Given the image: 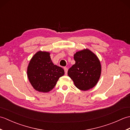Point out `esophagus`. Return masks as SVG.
Segmentation results:
<instances>
[{"label":"esophagus","instance_id":"obj_1","mask_svg":"<svg viewBox=\"0 0 130 130\" xmlns=\"http://www.w3.org/2000/svg\"><path fill=\"white\" fill-rule=\"evenodd\" d=\"M63 69H64V71H65V74H66V75H67L68 69L67 67H64V68H63Z\"/></svg>","mask_w":130,"mask_h":130}]
</instances>
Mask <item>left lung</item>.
Returning a JSON list of instances; mask_svg holds the SVG:
<instances>
[{
	"mask_svg": "<svg viewBox=\"0 0 130 130\" xmlns=\"http://www.w3.org/2000/svg\"><path fill=\"white\" fill-rule=\"evenodd\" d=\"M75 63L68 71L75 87L88 90L97 84L101 74V65L98 57L88 49L76 52L74 55Z\"/></svg>",
	"mask_w": 130,
	"mask_h": 130,
	"instance_id": "8db88e82",
	"label": "left lung"
}]
</instances>
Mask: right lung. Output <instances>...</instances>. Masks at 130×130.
<instances>
[{
  "instance_id": "right-lung-1",
  "label": "right lung",
  "mask_w": 130,
  "mask_h": 130,
  "mask_svg": "<svg viewBox=\"0 0 130 130\" xmlns=\"http://www.w3.org/2000/svg\"><path fill=\"white\" fill-rule=\"evenodd\" d=\"M48 52L38 51L32 57L27 68V76L35 90L47 93L56 85L60 77L64 75L62 68L54 65Z\"/></svg>"
}]
</instances>
